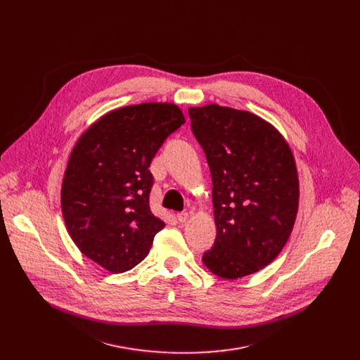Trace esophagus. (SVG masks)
<instances>
[{"instance_id": "esophagus-1", "label": "esophagus", "mask_w": 360, "mask_h": 360, "mask_svg": "<svg viewBox=\"0 0 360 360\" xmlns=\"http://www.w3.org/2000/svg\"><path fill=\"white\" fill-rule=\"evenodd\" d=\"M176 219H178L181 224H185V222H188V219H189V214H188V212H179V214H176Z\"/></svg>"}]
</instances>
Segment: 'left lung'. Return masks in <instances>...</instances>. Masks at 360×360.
<instances>
[{
    "label": "left lung",
    "mask_w": 360,
    "mask_h": 360,
    "mask_svg": "<svg viewBox=\"0 0 360 360\" xmlns=\"http://www.w3.org/2000/svg\"><path fill=\"white\" fill-rule=\"evenodd\" d=\"M191 128L212 176L217 239L202 262L222 279L269 265L286 245L299 208L295 157L283 135L243 110L189 108Z\"/></svg>",
    "instance_id": "left-lung-1"
}]
</instances>
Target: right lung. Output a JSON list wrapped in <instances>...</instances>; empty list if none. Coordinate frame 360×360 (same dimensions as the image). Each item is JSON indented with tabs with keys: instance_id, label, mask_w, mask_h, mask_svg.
Instances as JSON below:
<instances>
[{
	"instance_id": "add662e5",
	"label": "right lung",
	"mask_w": 360,
	"mask_h": 360,
	"mask_svg": "<svg viewBox=\"0 0 360 360\" xmlns=\"http://www.w3.org/2000/svg\"><path fill=\"white\" fill-rule=\"evenodd\" d=\"M182 124L171 102L128 105L102 115L71 150L61 188L65 226L86 258L111 274L143 261L165 226L149 208V167Z\"/></svg>"
}]
</instances>
